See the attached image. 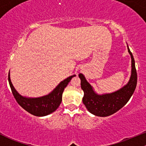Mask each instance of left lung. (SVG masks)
Instances as JSON below:
<instances>
[{"label":"left lung","mask_w":146,"mask_h":146,"mask_svg":"<svg viewBox=\"0 0 146 146\" xmlns=\"http://www.w3.org/2000/svg\"><path fill=\"white\" fill-rule=\"evenodd\" d=\"M131 57V76L127 85L119 90L111 94L98 95L92 90L91 85L81 73L79 74L81 80V88L84 92L82 102L90 113L98 117H107L121 109L134 92L137 84V73L133 54L128 47Z\"/></svg>","instance_id":"8db88e82"}]
</instances>
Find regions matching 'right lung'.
Listing matches in <instances>:
<instances>
[{
    "instance_id": "obj_1",
    "label": "right lung",
    "mask_w": 146,
    "mask_h": 146,
    "mask_svg": "<svg viewBox=\"0 0 146 146\" xmlns=\"http://www.w3.org/2000/svg\"><path fill=\"white\" fill-rule=\"evenodd\" d=\"M74 76L76 75L70 76L60 82L59 85L48 95L37 98H27L21 96L15 90L10 81V73H8V82L12 93L17 102L30 114L37 117H43L54 112L59 107L62 101V94L64 88Z\"/></svg>"
}]
</instances>
